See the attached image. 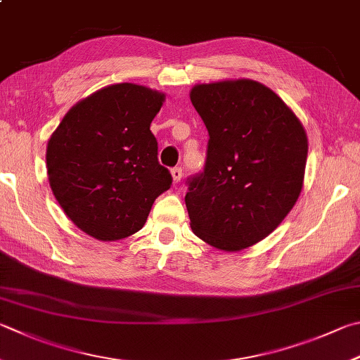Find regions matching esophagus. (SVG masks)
<instances>
[{
	"mask_svg": "<svg viewBox=\"0 0 360 360\" xmlns=\"http://www.w3.org/2000/svg\"><path fill=\"white\" fill-rule=\"evenodd\" d=\"M172 176H173L174 184H178V182H179V181H181V178H182V168H181V167H174V168H172Z\"/></svg>",
	"mask_w": 360,
	"mask_h": 360,
	"instance_id": "esophagus-1",
	"label": "esophagus"
}]
</instances>
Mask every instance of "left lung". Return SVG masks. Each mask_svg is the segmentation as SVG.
Returning <instances> with one entry per match:
<instances>
[{
	"mask_svg": "<svg viewBox=\"0 0 360 360\" xmlns=\"http://www.w3.org/2000/svg\"><path fill=\"white\" fill-rule=\"evenodd\" d=\"M191 101L207 129L206 162L187 178L193 233L220 250L264 239L296 202L309 143L291 110L252 80L197 84Z\"/></svg>",
	"mask_w": 360,
	"mask_h": 360,
	"instance_id": "8db88e82",
	"label": "left lung"
}]
</instances>
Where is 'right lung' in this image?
<instances>
[{
    "label": "right lung",
    "instance_id": "right-lung-1",
    "mask_svg": "<svg viewBox=\"0 0 360 360\" xmlns=\"http://www.w3.org/2000/svg\"><path fill=\"white\" fill-rule=\"evenodd\" d=\"M163 94L112 84L72 107L47 146L50 187L89 236L117 240L141 230L172 173L159 163L151 122Z\"/></svg>",
    "mask_w": 360,
    "mask_h": 360
}]
</instances>
